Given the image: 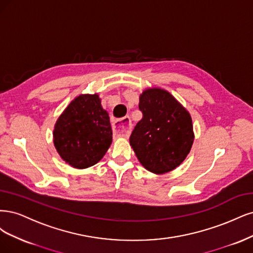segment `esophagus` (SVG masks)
<instances>
[{
    "label": "esophagus",
    "instance_id": "esophagus-1",
    "mask_svg": "<svg viewBox=\"0 0 253 253\" xmlns=\"http://www.w3.org/2000/svg\"><path fill=\"white\" fill-rule=\"evenodd\" d=\"M112 129L119 136H128L131 130V121L129 117H124L113 121Z\"/></svg>",
    "mask_w": 253,
    "mask_h": 253
}]
</instances>
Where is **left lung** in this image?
I'll return each mask as SVG.
<instances>
[{
  "instance_id": "obj_1",
  "label": "left lung",
  "mask_w": 253,
  "mask_h": 253,
  "mask_svg": "<svg viewBox=\"0 0 253 253\" xmlns=\"http://www.w3.org/2000/svg\"><path fill=\"white\" fill-rule=\"evenodd\" d=\"M138 109L143 118L129 138L137 160L156 174L167 173L180 166L194 140L189 112L161 88L144 90Z\"/></svg>"
}]
</instances>
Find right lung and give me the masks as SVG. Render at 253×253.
Listing matches in <instances>:
<instances>
[{
  "label": "right lung",
  "instance_id": "right-lung-1",
  "mask_svg": "<svg viewBox=\"0 0 253 253\" xmlns=\"http://www.w3.org/2000/svg\"><path fill=\"white\" fill-rule=\"evenodd\" d=\"M111 142L109 116L103 109L97 93L77 96L54 125V147L73 168L85 169L96 164Z\"/></svg>",
  "mask_w": 253,
  "mask_h": 253
}]
</instances>
